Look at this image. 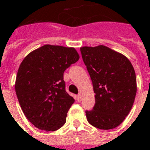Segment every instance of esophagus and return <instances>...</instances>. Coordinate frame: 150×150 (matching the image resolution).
<instances>
[{"mask_svg": "<svg viewBox=\"0 0 150 150\" xmlns=\"http://www.w3.org/2000/svg\"><path fill=\"white\" fill-rule=\"evenodd\" d=\"M76 100H77V101H81V100H82V98H81V94H78L76 96Z\"/></svg>", "mask_w": 150, "mask_h": 150, "instance_id": "34e87169", "label": "esophagus"}]
</instances>
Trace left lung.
<instances>
[{
	"label": "left lung",
	"mask_w": 150,
	"mask_h": 150,
	"mask_svg": "<svg viewBox=\"0 0 150 150\" xmlns=\"http://www.w3.org/2000/svg\"><path fill=\"white\" fill-rule=\"evenodd\" d=\"M83 62L95 93L93 110L86 111L88 123L100 129H112L130 112L137 93L135 71L129 60L105 45L81 48Z\"/></svg>",
	"instance_id": "1"
}]
</instances>
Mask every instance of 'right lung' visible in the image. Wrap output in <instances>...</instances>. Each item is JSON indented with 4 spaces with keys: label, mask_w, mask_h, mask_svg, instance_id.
Wrapping results in <instances>:
<instances>
[{
    "label": "right lung",
    "mask_w": 150,
    "mask_h": 150,
    "mask_svg": "<svg viewBox=\"0 0 150 150\" xmlns=\"http://www.w3.org/2000/svg\"><path fill=\"white\" fill-rule=\"evenodd\" d=\"M79 58L74 48L45 45L21 63L15 90L24 114L35 127L49 132L64 125L75 100L65 91L63 74Z\"/></svg>",
    "instance_id": "obj_1"
}]
</instances>
